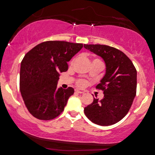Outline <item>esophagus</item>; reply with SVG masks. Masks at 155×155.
<instances>
[{
  "label": "esophagus",
  "mask_w": 155,
  "mask_h": 155,
  "mask_svg": "<svg viewBox=\"0 0 155 155\" xmlns=\"http://www.w3.org/2000/svg\"><path fill=\"white\" fill-rule=\"evenodd\" d=\"M75 92H77V93H80V94H83L85 92V91L83 90V89H75Z\"/></svg>",
  "instance_id": "1"
}]
</instances>
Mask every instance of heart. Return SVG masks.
I'll return each mask as SVG.
<instances>
[{
    "instance_id": "b5f03b06",
    "label": "heart",
    "mask_w": 155,
    "mask_h": 155,
    "mask_svg": "<svg viewBox=\"0 0 155 155\" xmlns=\"http://www.w3.org/2000/svg\"><path fill=\"white\" fill-rule=\"evenodd\" d=\"M74 58L72 59V60H71V62H70V64H71V65L72 64V63H74ZM93 61H98V62H101V63H102V62L99 60V59H95V60H94ZM78 86H80V87H83V86H84V84H85V82H84V81H82V80H81V81H78Z\"/></svg>"
}]
</instances>
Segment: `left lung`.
<instances>
[{
	"mask_svg": "<svg viewBox=\"0 0 155 155\" xmlns=\"http://www.w3.org/2000/svg\"><path fill=\"white\" fill-rule=\"evenodd\" d=\"M84 48L103 58L106 74L96 89L104 92L101 101L84 108L91 122L101 126L117 123L128 113L137 92V70L122 51L104 45H84Z\"/></svg>",
	"mask_w": 155,
	"mask_h": 155,
	"instance_id": "1",
	"label": "left lung"
}]
</instances>
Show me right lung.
Wrapping results in <instances>:
<instances>
[{
	"mask_svg": "<svg viewBox=\"0 0 155 155\" xmlns=\"http://www.w3.org/2000/svg\"><path fill=\"white\" fill-rule=\"evenodd\" d=\"M83 44L65 41L40 43L25 54L21 63L20 91L30 114L41 120L57 117L74 92L72 87L57 89L60 72Z\"/></svg>",
	"mask_w": 155,
	"mask_h": 155,
	"instance_id": "1",
	"label": "right lung"
}]
</instances>
